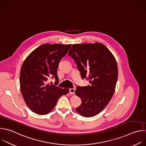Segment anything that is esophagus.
I'll list each match as a JSON object with an SVG mask.
<instances>
[{
  "mask_svg": "<svg viewBox=\"0 0 146 146\" xmlns=\"http://www.w3.org/2000/svg\"><path fill=\"white\" fill-rule=\"evenodd\" d=\"M69 92L70 94H74L75 93V89L74 88H71L69 89Z\"/></svg>",
  "mask_w": 146,
  "mask_h": 146,
  "instance_id": "34e87169",
  "label": "esophagus"
}]
</instances>
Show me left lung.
I'll use <instances>...</instances> for the list:
<instances>
[{
	"label": "left lung",
	"mask_w": 146,
	"mask_h": 146,
	"mask_svg": "<svg viewBox=\"0 0 146 146\" xmlns=\"http://www.w3.org/2000/svg\"><path fill=\"white\" fill-rule=\"evenodd\" d=\"M68 56L74 60L82 79L87 78L90 84L77 86L75 93L82 103L76 110L84 117H93L112 98L118 77L116 61L105 45L98 42L74 44Z\"/></svg>",
	"instance_id": "left-lung-1"
}]
</instances>
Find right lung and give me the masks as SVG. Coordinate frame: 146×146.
Returning <instances> with one entry per match:
<instances>
[{"mask_svg": "<svg viewBox=\"0 0 146 146\" xmlns=\"http://www.w3.org/2000/svg\"><path fill=\"white\" fill-rule=\"evenodd\" d=\"M72 44H48L39 46L26 58L20 73L22 94L29 108L34 113L44 115L55 107L60 97L69 89L56 86L60 60L68 53ZM50 77L55 78L54 85L47 84Z\"/></svg>", "mask_w": 146, "mask_h": 146, "instance_id": "1", "label": "right lung"}]
</instances>
